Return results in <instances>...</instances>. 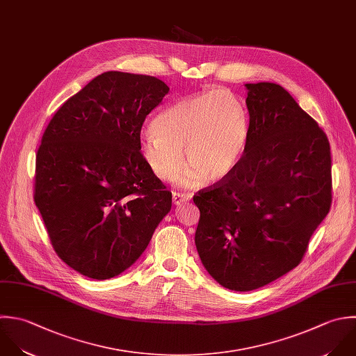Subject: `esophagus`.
Wrapping results in <instances>:
<instances>
[{
    "label": "esophagus",
    "instance_id": "obj_1",
    "mask_svg": "<svg viewBox=\"0 0 356 356\" xmlns=\"http://www.w3.org/2000/svg\"><path fill=\"white\" fill-rule=\"evenodd\" d=\"M172 197H173V204L175 205H180V204L187 202V201L191 200L190 194H181V193H176V191L172 193Z\"/></svg>",
    "mask_w": 356,
    "mask_h": 356
}]
</instances>
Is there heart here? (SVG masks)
<instances>
[{
	"label": "heart",
	"mask_w": 356,
	"mask_h": 356,
	"mask_svg": "<svg viewBox=\"0 0 356 356\" xmlns=\"http://www.w3.org/2000/svg\"><path fill=\"white\" fill-rule=\"evenodd\" d=\"M250 137V122L243 102L223 90L184 98L159 112L152 131L143 136L140 152L161 180H173L190 163L179 183L195 188L205 181L220 183L240 165Z\"/></svg>",
	"instance_id": "heart-1"
}]
</instances>
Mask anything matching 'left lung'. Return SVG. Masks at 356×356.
Instances as JSON below:
<instances>
[{
  "mask_svg": "<svg viewBox=\"0 0 356 356\" xmlns=\"http://www.w3.org/2000/svg\"><path fill=\"white\" fill-rule=\"evenodd\" d=\"M250 137L226 180L194 195L195 247L225 289L252 291L293 270L332 205L330 144L276 83H248Z\"/></svg>",
  "mask_w": 356,
  "mask_h": 356,
  "instance_id": "obj_1",
  "label": "left lung"
}]
</instances>
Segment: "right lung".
I'll return each mask as SVG.
<instances>
[{"mask_svg":"<svg viewBox=\"0 0 356 356\" xmlns=\"http://www.w3.org/2000/svg\"><path fill=\"white\" fill-rule=\"evenodd\" d=\"M168 92L156 77L109 70L70 97L42 134L34 202L55 252L83 276L106 280L130 268L172 208L140 152L141 126Z\"/></svg>","mask_w":356,"mask_h":356,"instance_id":"right-lung-1","label":"right lung"}]
</instances>
